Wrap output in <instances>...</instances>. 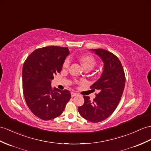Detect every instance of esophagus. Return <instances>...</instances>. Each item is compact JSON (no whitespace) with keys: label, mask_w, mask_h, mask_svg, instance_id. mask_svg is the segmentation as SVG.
Wrapping results in <instances>:
<instances>
[{"label":"esophagus","mask_w":151,"mask_h":151,"mask_svg":"<svg viewBox=\"0 0 151 151\" xmlns=\"http://www.w3.org/2000/svg\"><path fill=\"white\" fill-rule=\"evenodd\" d=\"M76 95H78V93H75V92H71V96H72V97L76 96Z\"/></svg>","instance_id":"34e87169"}]
</instances>
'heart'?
<instances>
[{"instance_id":"heart-1","label":"heart","mask_w":151,"mask_h":151,"mask_svg":"<svg viewBox=\"0 0 151 151\" xmlns=\"http://www.w3.org/2000/svg\"><path fill=\"white\" fill-rule=\"evenodd\" d=\"M81 64L83 66V67L85 70H90L92 69L95 64H96V60L91 55H83L78 58ZM70 65V60L69 58H66L63 63V68L67 69Z\"/></svg>"}]
</instances>
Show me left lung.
Wrapping results in <instances>:
<instances>
[{
  "label": "left lung",
  "mask_w": 151,
  "mask_h": 151,
  "mask_svg": "<svg viewBox=\"0 0 151 151\" xmlns=\"http://www.w3.org/2000/svg\"><path fill=\"white\" fill-rule=\"evenodd\" d=\"M91 50L101 59L104 68L100 78L91 86L99 93L92 101L88 96H83L84 104L78 108V111L84 119L96 123L108 118L116 108L124 90L126 77L115 55L102 49Z\"/></svg>",
  "instance_id": "left-lung-1"
}]
</instances>
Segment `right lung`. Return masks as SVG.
Instances as JSON below:
<instances>
[{"mask_svg": "<svg viewBox=\"0 0 151 151\" xmlns=\"http://www.w3.org/2000/svg\"><path fill=\"white\" fill-rule=\"evenodd\" d=\"M70 52L67 47H45L36 49L24 62L23 92L29 108L44 120L59 116L71 97L70 91L51 87L54 76L60 73Z\"/></svg>", "mask_w": 151, "mask_h": 151, "instance_id": "obj_1", "label": "right lung"}]
</instances>
